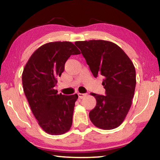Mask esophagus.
I'll use <instances>...</instances> for the list:
<instances>
[{
	"label": "esophagus",
	"mask_w": 160,
	"mask_h": 160,
	"mask_svg": "<svg viewBox=\"0 0 160 160\" xmlns=\"http://www.w3.org/2000/svg\"><path fill=\"white\" fill-rule=\"evenodd\" d=\"M78 97H79L80 99H82L84 97L87 96V94H82V93H78Z\"/></svg>",
	"instance_id": "34e87169"
}]
</instances>
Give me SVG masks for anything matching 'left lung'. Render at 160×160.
I'll return each mask as SVG.
<instances>
[{
	"label": "left lung",
	"mask_w": 160,
	"mask_h": 160,
	"mask_svg": "<svg viewBox=\"0 0 160 160\" xmlns=\"http://www.w3.org/2000/svg\"><path fill=\"white\" fill-rule=\"evenodd\" d=\"M92 73L104 76L106 96L92 93L97 104L89 113L97 128L111 130L123 123L131 107L136 85L134 65L122 48L105 40L75 42Z\"/></svg>",
	"instance_id": "1"
}]
</instances>
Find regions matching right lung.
<instances>
[{
    "label": "right lung",
    "mask_w": 160,
    "mask_h": 160,
    "mask_svg": "<svg viewBox=\"0 0 160 160\" xmlns=\"http://www.w3.org/2000/svg\"><path fill=\"white\" fill-rule=\"evenodd\" d=\"M80 51L70 42H54L41 46L32 53L24 68L23 90L37 123L50 135L70 130L78 96L58 94L54 89L71 55Z\"/></svg>",
    "instance_id": "1"
}]
</instances>
